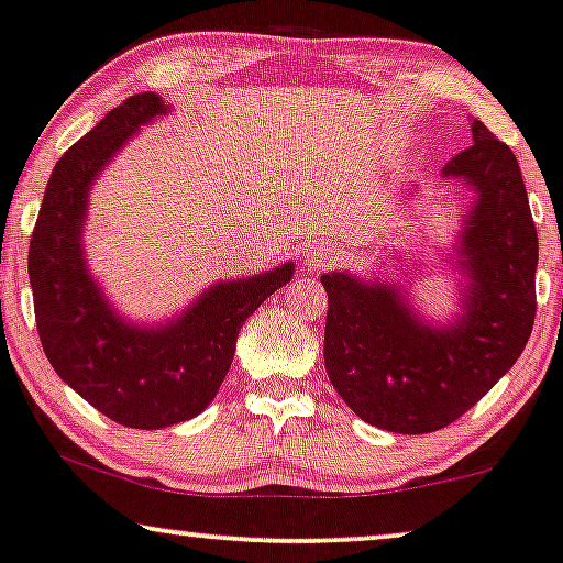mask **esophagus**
Here are the masks:
<instances>
[{
  "instance_id": "34e87169",
  "label": "esophagus",
  "mask_w": 563,
  "mask_h": 563,
  "mask_svg": "<svg viewBox=\"0 0 563 563\" xmlns=\"http://www.w3.org/2000/svg\"><path fill=\"white\" fill-rule=\"evenodd\" d=\"M338 257H340V252L334 246H314V249H309V254H306V265L314 267V269H324V267L334 265Z\"/></svg>"
}]
</instances>
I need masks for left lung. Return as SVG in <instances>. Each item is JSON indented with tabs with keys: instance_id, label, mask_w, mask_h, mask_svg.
Here are the masks:
<instances>
[{
	"instance_id": "8db88e82",
	"label": "left lung",
	"mask_w": 563,
	"mask_h": 563,
	"mask_svg": "<svg viewBox=\"0 0 563 563\" xmlns=\"http://www.w3.org/2000/svg\"><path fill=\"white\" fill-rule=\"evenodd\" d=\"M471 132L473 145L444 166L478 191L462 236L471 288L460 324L423 327L393 288L322 277L327 374L347 408L384 431L457 421L515 366L536 324L538 231L522 170L486 124L475 119Z\"/></svg>"
}]
</instances>
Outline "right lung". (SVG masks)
<instances>
[{
    "instance_id": "1",
    "label": "right lung",
    "mask_w": 563,
    "mask_h": 563,
    "mask_svg": "<svg viewBox=\"0 0 563 563\" xmlns=\"http://www.w3.org/2000/svg\"><path fill=\"white\" fill-rule=\"evenodd\" d=\"M163 111L155 92L130 96L62 155L27 252L48 364L92 408L130 429H163L208 408L231 368L241 324L294 275V265H280L249 280L218 283L161 330H137L113 317L82 262L85 199L103 163Z\"/></svg>"
}]
</instances>
